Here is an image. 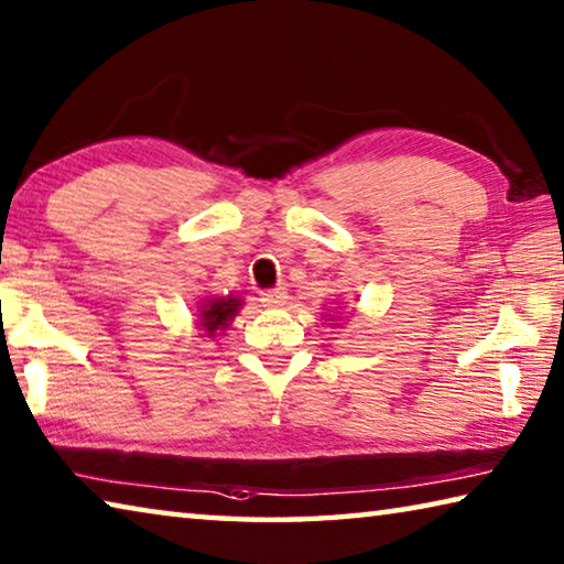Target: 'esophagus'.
Returning a JSON list of instances; mask_svg holds the SVG:
<instances>
[{
  "label": "esophagus",
  "instance_id": "obj_1",
  "mask_svg": "<svg viewBox=\"0 0 564 564\" xmlns=\"http://www.w3.org/2000/svg\"><path fill=\"white\" fill-rule=\"evenodd\" d=\"M285 299H289V295H285L283 289L261 291V303H263V305H271V308H279V305L285 303Z\"/></svg>",
  "mask_w": 564,
  "mask_h": 564
}]
</instances>
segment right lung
Segmentation results:
<instances>
[{"label":"right lung","instance_id":"obj_1","mask_svg":"<svg viewBox=\"0 0 564 564\" xmlns=\"http://www.w3.org/2000/svg\"><path fill=\"white\" fill-rule=\"evenodd\" d=\"M241 299H234V295H226V299H206L202 303V311H198V316H202V326L208 333V338H214L216 333L226 330L231 326L234 316L241 308Z\"/></svg>","mask_w":564,"mask_h":564}]
</instances>
